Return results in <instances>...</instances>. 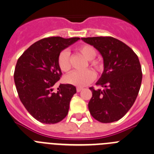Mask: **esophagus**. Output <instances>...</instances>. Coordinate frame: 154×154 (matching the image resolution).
<instances>
[{
	"instance_id": "obj_1",
	"label": "esophagus",
	"mask_w": 154,
	"mask_h": 154,
	"mask_svg": "<svg viewBox=\"0 0 154 154\" xmlns=\"http://www.w3.org/2000/svg\"><path fill=\"white\" fill-rule=\"evenodd\" d=\"M82 89H83V88H81V87H77V92H80V91L82 90Z\"/></svg>"
}]
</instances>
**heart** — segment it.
I'll return each instance as SVG.
<instances>
[{
	"label": "heart",
	"mask_w": 154,
	"mask_h": 154,
	"mask_svg": "<svg viewBox=\"0 0 154 154\" xmlns=\"http://www.w3.org/2000/svg\"><path fill=\"white\" fill-rule=\"evenodd\" d=\"M77 51L83 55L87 60H89L90 65L97 71H101L102 65L98 61L93 59L96 56L95 48L90 45L83 44L77 47ZM58 65L59 68L64 72H68L71 69L70 63V54L67 50L61 52L58 57ZM95 78V74L92 70H86L83 71H73L65 77V81L68 83L76 86H86L89 84Z\"/></svg>",
	"instance_id": "obj_1"
}]
</instances>
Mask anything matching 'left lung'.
Segmentation results:
<instances>
[{
    "mask_svg": "<svg viewBox=\"0 0 154 154\" xmlns=\"http://www.w3.org/2000/svg\"><path fill=\"white\" fill-rule=\"evenodd\" d=\"M101 55L104 71L97 86L90 87L92 96L88 104L92 117L107 123L121 119L132 107L138 96L142 72L139 59L126 44L112 37H83Z\"/></svg>",
    "mask_w": 154,
    "mask_h": 154,
    "instance_id": "8db88e82",
    "label": "left lung"
}]
</instances>
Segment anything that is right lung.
Returning a JSON list of instances; mask_svg holds the SVG:
<instances>
[{
	"mask_svg": "<svg viewBox=\"0 0 154 154\" xmlns=\"http://www.w3.org/2000/svg\"><path fill=\"white\" fill-rule=\"evenodd\" d=\"M78 40L44 38L32 44L18 59L14 71L18 95L28 113L41 123H57L68 114L76 87L60 84L54 92L53 86L62 74L58 65L59 53Z\"/></svg>",
	"mask_w": 154,
	"mask_h": 154,
	"instance_id": "obj_1",
	"label": "right lung"
}]
</instances>
